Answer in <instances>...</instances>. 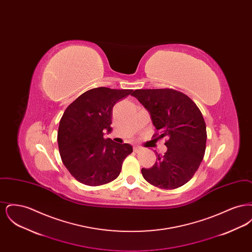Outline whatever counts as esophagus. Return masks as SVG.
Wrapping results in <instances>:
<instances>
[{"label": "esophagus", "instance_id": "34e87169", "mask_svg": "<svg viewBox=\"0 0 252 252\" xmlns=\"http://www.w3.org/2000/svg\"><path fill=\"white\" fill-rule=\"evenodd\" d=\"M142 149H143V148H142L141 146H134V147H133V151H134L135 153H139L140 151H142Z\"/></svg>", "mask_w": 252, "mask_h": 252}]
</instances>
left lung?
I'll return each mask as SVG.
<instances>
[{"instance_id": "obj_1", "label": "left lung", "mask_w": 252, "mask_h": 252, "mask_svg": "<svg viewBox=\"0 0 252 252\" xmlns=\"http://www.w3.org/2000/svg\"><path fill=\"white\" fill-rule=\"evenodd\" d=\"M157 132L153 137L165 142L167 151L158 155L155 164L142 169L144 180L158 188L177 189L192 179L206 150V124L200 109L189 96L173 89L136 90Z\"/></svg>"}]
</instances>
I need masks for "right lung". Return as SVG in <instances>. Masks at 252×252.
<instances>
[{"mask_svg":"<svg viewBox=\"0 0 252 252\" xmlns=\"http://www.w3.org/2000/svg\"><path fill=\"white\" fill-rule=\"evenodd\" d=\"M132 92L94 88L78 96L64 111L58 131L59 149L63 164L77 181L99 186L119 176L132 146L116 144L103 135L104 130L112 129L114 105Z\"/></svg>","mask_w":252,"mask_h":252,"instance_id":"obj_1","label":"right lung"}]
</instances>
